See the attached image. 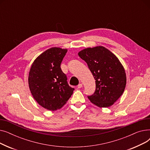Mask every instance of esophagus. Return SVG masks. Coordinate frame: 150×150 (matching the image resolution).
I'll return each mask as SVG.
<instances>
[{
    "label": "esophagus",
    "mask_w": 150,
    "mask_h": 150,
    "mask_svg": "<svg viewBox=\"0 0 150 150\" xmlns=\"http://www.w3.org/2000/svg\"><path fill=\"white\" fill-rule=\"evenodd\" d=\"M83 87V84H81V83H80L79 84H78V86H77V88H78V89H80V88H81Z\"/></svg>",
    "instance_id": "obj_1"
}]
</instances>
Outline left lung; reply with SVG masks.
Instances as JSON below:
<instances>
[{
    "mask_svg": "<svg viewBox=\"0 0 150 150\" xmlns=\"http://www.w3.org/2000/svg\"><path fill=\"white\" fill-rule=\"evenodd\" d=\"M78 54L87 63L96 80V91L88 96L91 103L101 108L113 105L127 84L125 70L119 59L103 46L88 47Z\"/></svg>",
    "mask_w": 150,
    "mask_h": 150,
    "instance_id": "1",
    "label": "left lung"
}]
</instances>
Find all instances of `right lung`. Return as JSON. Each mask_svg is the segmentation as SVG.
<instances>
[{
  "label": "right lung",
  "instance_id": "obj_1",
  "mask_svg": "<svg viewBox=\"0 0 150 150\" xmlns=\"http://www.w3.org/2000/svg\"><path fill=\"white\" fill-rule=\"evenodd\" d=\"M67 49L52 47L35 59L28 74V86L34 99L44 108L51 111L61 109L72 95L61 63Z\"/></svg>",
  "mask_w": 150,
  "mask_h": 150
}]
</instances>
